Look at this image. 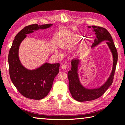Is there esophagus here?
Instances as JSON below:
<instances>
[{
	"mask_svg": "<svg viewBox=\"0 0 125 125\" xmlns=\"http://www.w3.org/2000/svg\"><path fill=\"white\" fill-rule=\"evenodd\" d=\"M61 67H62V68L63 69H66L67 68V66L66 64H63V65H62Z\"/></svg>",
	"mask_w": 125,
	"mask_h": 125,
	"instance_id": "esophagus-1",
	"label": "esophagus"
}]
</instances>
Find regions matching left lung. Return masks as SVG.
<instances>
[{
	"label": "left lung",
	"mask_w": 125,
	"mask_h": 125,
	"mask_svg": "<svg viewBox=\"0 0 125 125\" xmlns=\"http://www.w3.org/2000/svg\"><path fill=\"white\" fill-rule=\"evenodd\" d=\"M89 28L93 27V31L96 36V38L94 40V42L92 46L95 47L104 41H107L106 43L108 45L113 56V67L111 73L106 82L100 86L96 89H89L82 85L79 79L78 74V64L79 61L78 60H73L71 62V70L68 72V77L69 79V90L70 91L73 98L77 101L83 102L95 100L104 94L113 82L114 74H115L116 64H117L118 56L117 51L114 45L113 39L106 29L103 27L96 26H88Z\"/></svg>",
	"instance_id": "obj_1"
}]
</instances>
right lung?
<instances>
[{
	"label": "right lung",
	"instance_id": "obj_1",
	"mask_svg": "<svg viewBox=\"0 0 125 125\" xmlns=\"http://www.w3.org/2000/svg\"><path fill=\"white\" fill-rule=\"evenodd\" d=\"M52 25L32 24L25 26L15 37L9 51L8 62L10 79L19 92L28 99L41 100L47 95L59 72L60 64L45 63L39 68L29 70L20 62L19 48L27 34L39 29L48 28Z\"/></svg>",
	"mask_w": 125,
	"mask_h": 125
}]
</instances>
